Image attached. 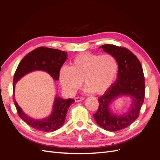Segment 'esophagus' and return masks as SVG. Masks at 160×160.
Returning a JSON list of instances; mask_svg holds the SVG:
<instances>
[{"label": "esophagus", "mask_w": 160, "mask_h": 160, "mask_svg": "<svg viewBox=\"0 0 160 160\" xmlns=\"http://www.w3.org/2000/svg\"><path fill=\"white\" fill-rule=\"evenodd\" d=\"M84 99H85V98H82V97H77V98H75V102H79V101H81Z\"/></svg>", "instance_id": "34e87169"}]
</instances>
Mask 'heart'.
I'll return each instance as SVG.
<instances>
[{
    "label": "heart",
    "instance_id": "obj_1",
    "mask_svg": "<svg viewBox=\"0 0 160 160\" xmlns=\"http://www.w3.org/2000/svg\"><path fill=\"white\" fill-rule=\"evenodd\" d=\"M118 72V62L113 55L85 52L76 56L70 67H62L59 81L70 95L76 93L83 81L87 91L101 95L112 86Z\"/></svg>",
    "mask_w": 160,
    "mask_h": 160
}]
</instances>
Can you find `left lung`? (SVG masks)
<instances>
[{
	"label": "left lung",
	"instance_id": "left-lung-1",
	"mask_svg": "<svg viewBox=\"0 0 160 160\" xmlns=\"http://www.w3.org/2000/svg\"><path fill=\"white\" fill-rule=\"evenodd\" d=\"M99 48L115 58L118 64V72L116 81L98 99L99 108L93 117L101 128L109 132H115L128 128L139 117L144 101V75L139 61L126 48L114 45H104ZM123 96L132 99L130 109L122 115L114 114L110 109V105Z\"/></svg>",
	"mask_w": 160,
	"mask_h": 160
}]
</instances>
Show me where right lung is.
<instances>
[{
  "instance_id": "1",
  "label": "right lung",
  "mask_w": 160,
  "mask_h": 160,
  "mask_svg": "<svg viewBox=\"0 0 160 160\" xmlns=\"http://www.w3.org/2000/svg\"><path fill=\"white\" fill-rule=\"evenodd\" d=\"M67 59V52L44 47H38L30 52L18 64L13 79V101L18 114L24 122L38 131L51 132L59 129L64 124L66 114L70 105L75 102L72 99H63L56 96L51 115L41 119H32L23 112L14 98L15 85L25 75L35 71L48 72L53 79H59V71Z\"/></svg>"
}]
</instances>
